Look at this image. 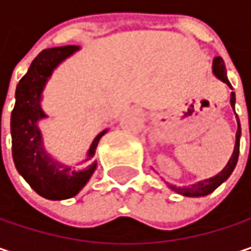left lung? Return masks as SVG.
<instances>
[{"mask_svg":"<svg viewBox=\"0 0 251 251\" xmlns=\"http://www.w3.org/2000/svg\"><path fill=\"white\" fill-rule=\"evenodd\" d=\"M213 73L217 79H220L221 81H224L228 87H231L230 81L227 79V70H226V64H224V60L221 57H214L213 60ZM230 104L234 110V106H236V93L231 92V96H230ZM236 113V110H234ZM236 119H237V132H236V145H234V151H233V155L231 158L228 159L227 165L223 168V171L218 172L216 176H211L208 179H202V181H198L193 185H185V187H176V185H172L170 182H167V185L171 188L172 191L181 194L184 197H204V195H208L211 194L217 187H220L230 175L231 172L234 171L236 165H237V159H239V152H240V136H241V126H240V121L237 113H236Z\"/></svg>","mask_w":251,"mask_h":251,"instance_id":"1","label":"left lung"}]
</instances>
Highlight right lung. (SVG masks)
<instances>
[{"label":"right lung","instance_id":"1","mask_svg":"<svg viewBox=\"0 0 251 251\" xmlns=\"http://www.w3.org/2000/svg\"><path fill=\"white\" fill-rule=\"evenodd\" d=\"M79 49V46H63L43 50L15 90V106L11 112L12 159L18 174L35 193L47 200H67L80 193L98 167L93 159L95 152L107 132L104 129L93 139L86 158L79 162L84 167L79 170L54 159L44 147L38 126L40 121L47 118L41 107L43 90L54 69Z\"/></svg>","mask_w":251,"mask_h":251}]
</instances>
